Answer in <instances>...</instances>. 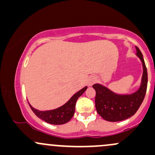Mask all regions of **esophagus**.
I'll list each match as a JSON object with an SVG mask.
<instances>
[{
    "instance_id": "obj_1",
    "label": "esophagus",
    "mask_w": 155,
    "mask_h": 155,
    "mask_svg": "<svg viewBox=\"0 0 155 155\" xmlns=\"http://www.w3.org/2000/svg\"><path fill=\"white\" fill-rule=\"evenodd\" d=\"M94 81H95V78L93 77H90L88 79V85H89V86H91V85L94 84Z\"/></svg>"
}]
</instances>
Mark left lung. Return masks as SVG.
Returning <instances> with one entry per match:
<instances>
[{"label":"left lung","instance_id":"1","mask_svg":"<svg viewBox=\"0 0 155 155\" xmlns=\"http://www.w3.org/2000/svg\"><path fill=\"white\" fill-rule=\"evenodd\" d=\"M136 55L143 65V75L140 88L130 94H119L113 92L103 85L92 86L95 89V107L97 113L104 120L110 122L121 121L131 117L138 110L143 103L147 89L148 74L143 54L139 48L135 46Z\"/></svg>","mask_w":155,"mask_h":155}]
</instances>
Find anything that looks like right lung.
Returning <instances> with one entry per match:
<instances>
[{
    "label": "right lung",
    "instance_id": "obj_1",
    "mask_svg": "<svg viewBox=\"0 0 155 155\" xmlns=\"http://www.w3.org/2000/svg\"><path fill=\"white\" fill-rule=\"evenodd\" d=\"M86 89L87 86H85L82 89L76 92L64 105L52 110L40 111L33 108L30 104H29L35 115L44 120L45 122L53 125L64 124L69 122L73 117L77 100L82 95Z\"/></svg>",
    "mask_w": 155,
    "mask_h": 155
}]
</instances>
